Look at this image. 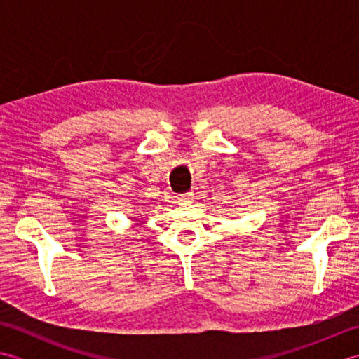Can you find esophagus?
Masks as SVG:
<instances>
[{"label": "esophagus", "instance_id": "esophagus-1", "mask_svg": "<svg viewBox=\"0 0 359 359\" xmlns=\"http://www.w3.org/2000/svg\"><path fill=\"white\" fill-rule=\"evenodd\" d=\"M179 201L182 202V203H191L193 201H194V193H191V191H188V193H184V194H180L179 196Z\"/></svg>", "mask_w": 359, "mask_h": 359}]
</instances>
